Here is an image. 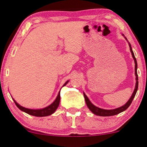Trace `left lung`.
I'll return each instance as SVG.
<instances>
[{
	"mask_svg": "<svg viewBox=\"0 0 147 147\" xmlns=\"http://www.w3.org/2000/svg\"><path fill=\"white\" fill-rule=\"evenodd\" d=\"M122 35L124 36V35ZM124 38H125L126 41H128L127 39H126L125 37H124ZM128 45H129L130 52H131L132 57H133L134 61V63H135V69H135V76H136V82L135 88H134L133 93H132L131 97H130V99L128 100V101L126 102V103L124 104V106H122L120 108H116V109H113V110H104V109H102V108H100L97 107V106H94V104L90 101V100L88 99L87 96H86V94L84 93V98H85L86 105H87L88 108H89V109L90 110V111H91L93 114H96V115L100 116H110L116 115V114H119V113H120V112H122L124 111V110H126L128 107H129L130 105L132 103V100H133V99H134V96H135V95H136V92H137L138 86V74H137V62H136V59L135 57H134V53H133V51H132L131 45H130V43H128Z\"/></svg>",
	"mask_w": 147,
	"mask_h": 147,
	"instance_id": "obj_1",
	"label": "left lung"
}]
</instances>
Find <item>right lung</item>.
<instances>
[{
	"label": "right lung",
	"instance_id": "1",
	"mask_svg": "<svg viewBox=\"0 0 147 147\" xmlns=\"http://www.w3.org/2000/svg\"><path fill=\"white\" fill-rule=\"evenodd\" d=\"M68 82L67 81L65 84H63V86H65L66 84L68 83ZM13 101L15 102V103L16 104V106H17L18 108H19L21 111L25 112L26 113H27L28 114H30V115L32 116H39V117H43V116H49L51 114H53L54 112L57 108H58V106L59 105V102H60V92L58 94V95L56 98V99L55 100L53 103L51 104H50L49 106H47V107L42 108V109H37V110H33V109H29V108H26L25 107H23L21 105H19V104L17 103V102L15 101V100L13 99Z\"/></svg>",
	"mask_w": 147,
	"mask_h": 147
}]
</instances>
